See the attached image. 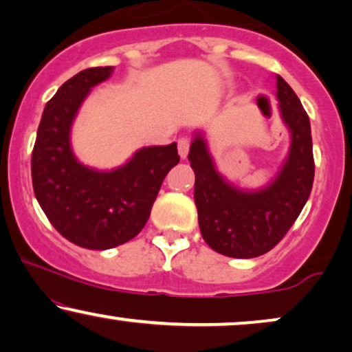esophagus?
Listing matches in <instances>:
<instances>
[{"label":"esophagus","mask_w":352,"mask_h":352,"mask_svg":"<svg viewBox=\"0 0 352 352\" xmlns=\"http://www.w3.org/2000/svg\"><path fill=\"white\" fill-rule=\"evenodd\" d=\"M190 144H191V142H190V138H180L179 140V154H180V157L182 159H185L186 156H188V151H190Z\"/></svg>","instance_id":"34e87169"}]
</instances>
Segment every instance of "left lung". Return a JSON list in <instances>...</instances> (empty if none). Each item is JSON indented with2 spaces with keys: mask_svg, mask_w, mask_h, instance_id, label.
Instances as JSON below:
<instances>
[{
  "mask_svg": "<svg viewBox=\"0 0 352 352\" xmlns=\"http://www.w3.org/2000/svg\"><path fill=\"white\" fill-rule=\"evenodd\" d=\"M280 114L292 146L278 175L264 188L240 190L215 170L203 135L196 133L188 161L193 167L195 203L201 235L214 251L251 259L269 252L287 235L311 195L314 154L311 122L293 88L277 75Z\"/></svg>",
  "mask_w": 352,
  "mask_h": 352,
  "instance_id": "left-lung-1",
  "label": "left lung"
}]
</instances>
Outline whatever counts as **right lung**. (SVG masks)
<instances>
[{"label":"right lung","instance_id":"add662e5","mask_svg":"<svg viewBox=\"0 0 352 352\" xmlns=\"http://www.w3.org/2000/svg\"><path fill=\"white\" fill-rule=\"evenodd\" d=\"M112 70L85 69L60 85L46 102L32 153V184L51 225L74 245L98 251L142 232L167 172L180 161L177 143L138 149L109 172L77 161L70 148L72 122L91 88Z\"/></svg>","mask_w":352,"mask_h":352}]
</instances>
